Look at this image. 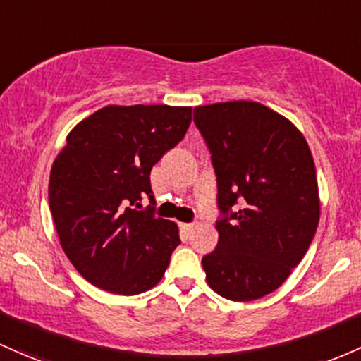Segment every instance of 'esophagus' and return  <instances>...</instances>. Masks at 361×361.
Returning <instances> with one entry per match:
<instances>
[{
	"label": "esophagus",
	"mask_w": 361,
	"mask_h": 361,
	"mask_svg": "<svg viewBox=\"0 0 361 361\" xmlns=\"http://www.w3.org/2000/svg\"><path fill=\"white\" fill-rule=\"evenodd\" d=\"M180 228L183 229L185 233H192L193 231V224H190V223H181Z\"/></svg>",
	"instance_id": "1"
}]
</instances>
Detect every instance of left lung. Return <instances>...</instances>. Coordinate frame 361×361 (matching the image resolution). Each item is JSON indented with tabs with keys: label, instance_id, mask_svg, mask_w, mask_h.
Segmentation results:
<instances>
[{
	"label": "left lung",
	"instance_id": "8db88e82",
	"mask_svg": "<svg viewBox=\"0 0 361 361\" xmlns=\"http://www.w3.org/2000/svg\"><path fill=\"white\" fill-rule=\"evenodd\" d=\"M193 121L211 150L223 216L205 279L231 302L269 295L302 262L320 217L310 147L288 118L253 101L199 106Z\"/></svg>",
	"mask_w": 361,
	"mask_h": 361
}]
</instances>
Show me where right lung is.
<instances>
[{
    "label": "right lung",
    "mask_w": 361,
    "mask_h": 361,
    "mask_svg": "<svg viewBox=\"0 0 361 361\" xmlns=\"http://www.w3.org/2000/svg\"><path fill=\"white\" fill-rule=\"evenodd\" d=\"M190 121L187 106H106L66 137L51 168L49 209L63 252L94 286L130 296L164 276L180 235L154 216L150 169Z\"/></svg>",
    "instance_id": "right-lung-1"
}]
</instances>
